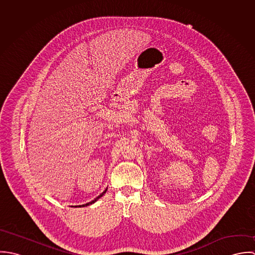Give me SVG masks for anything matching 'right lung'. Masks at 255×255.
I'll list each match as a JSON object with an SVG mask.
<instances>
[{
	"label": "right lung",
	"instance_id": "add662e5",
	"mask_svg": "<svg viewBox=\"0 0 255 255\" xmlns=\"http://www.w3.org/2000/svg\"><path fill=\"white\" fill-rule=\"evenodd\" d=\"M106 191H107V188H106V189H105V190H104V191H103V192H102L100 195H98V196H97V197H96L94 200H92V201H90V202H88V203H86V204H83V205H78V206H74V207H85V206L91 205V204H93L94 202H96V201H97V200H98L100 197H102V196H103V195L106 193Z\"/></svg>",
	"mask_w": 255,
	"mask_h": 255
}]
</instances>
